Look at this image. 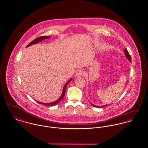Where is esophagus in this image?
<instances>
[{
	"instance_id": "esophagus-1",
	"label": "esophagus",
	"mask_w": 148,
	"mask_h": 148,
	"mask_svg": "<svg viewBox=\"0 0 148 148\" xmlns=\"http://www.w3.org/2000/svg\"><path fill=\"white\" fill-rule=\"evenodd\" d=\"M83 71L82 70H79L77 71V72L76 73V77H81L83 75Z\"/></svg>"
}]
</instances>
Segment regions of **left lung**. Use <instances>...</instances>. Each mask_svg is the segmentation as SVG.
Instances as JSON below:
<instances>
[{
  "instance_id": "left-lung-1",
  "label": "left lung",
  "mask_w": 148,
  "mask_h": 148,
  "mask_svg": "<svg viewBox=\"0 0 148 148\" xmlns=\"http://www.w3.org/2000/svg\"><path fill=\"white\" fill-rule=\"evenodd\" d=\"M124 53H125V57L127 58V59L130 62V63H132V60H131V57H130V55L129 54V52H128V51H127V49H124ZM90 103V104L92 105V106H94V107H96V108H103V107H104V106H107V105H104V106H95V105H94V104H92L91 103Z\"/></svg>"
}]
</instances>
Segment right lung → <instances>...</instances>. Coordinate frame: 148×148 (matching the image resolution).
<instances>
[{
    "label": "right lung",
    "mask_w": 148,
    "mask_h": 148,
    "mask_svg": "<svg viewBox=\"0 0 148 148\" xmlns=\"http://www.w3.org/2000/svg\"><path fill=\"white\" fill-rule=\"evenodd\" d=\"M50 37H51L50 36H41V37H39V38H36V39H35L34 40L32 41L29 44H28V45H27L26 47H29V46H31V45H34V44H35L38 43V42H42V41L45 40V39H47L49 38ZM72 78H71V79L65 84V85H64L63 89V92H62V94L61 96H60L57 100H56L55 101H53V102H52V103H42V102H39V101H37L38 103H39V104H41L44 105V106H54L57 105L58 103H59L63 100V99L64 97V96H65V90H66V86H67L68 84L71 81H72Z\"/></svg>",
    "instance_id": "obj_1"
}]
</instances>
